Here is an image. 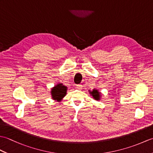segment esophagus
Segmentation results:
<instances>
[{
    "label": "esophagus",
    "instance_id": "obj_1",
    "mask_svg": "<svg viewBox=\"0 0 153 153\" xmlns=\"http://www.w3.org/2000/svg\"><path fill=\"white\" fill-rule=\"evenodd\" d=\"M76 87L78 89H82V85H79H79H76Z\"/></svg>",
    "mask_w": 153,
    "mask_h": 153
}]
</instances>
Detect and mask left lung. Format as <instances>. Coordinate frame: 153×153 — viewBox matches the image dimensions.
Wrapping results in <instances>:
<instances>
[{"label": "left lung", "instance_id": "left-lung-1", "mask_svg": "<svg viewBox=\"0 0 153 153\" xmlns=\"http://www.w3.org/2000/svg\"><path fill=\"white\" fill-rule=\"evenodd\" d=\"M89 93L91 95H92L93 99L96 100H99L101 97V93L96 89H93V91H89Z\"/></svg>", "mask_w": 153, "mask_h": 153}]
</instances>
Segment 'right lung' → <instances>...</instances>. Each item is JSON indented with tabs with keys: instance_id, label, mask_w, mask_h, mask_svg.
I'll return each instance as SVG.
<instances>
[{
	"instance_id": "right-lung-1",
	"label": "right lung",
	"mask_w": 153,
	"mask_h": 153,
	"mask_svg": "<svg viewBox=\"0 0 153 153\" xmlns=\"http://www.w3.org/2000/svg\"><path fill=\"white\" fill-rule=\"evenodd\" d=\"M68 87L62 83H58L51 89V93L53 100L60 102L64 97L66 95Z\"/></svg>"
}]
</instances>
